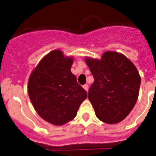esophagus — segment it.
Instances as JSON below:
<instances>
[{"label":"esophagus","mask_w":156,"mask_h":156,"mask_svg":"<svg viewBox=\"0 0 156 156\" xmlns=\"http://www.w3.org/2000/svg\"><path fill=\"white\" fill-rule=\"evenodd\" d=\"M83 88H84V90L86 91H88V90H89V87H88V85L87 84L83 85Z\"/></svg>","instance_id":"esophagus-1"}]
</instances>
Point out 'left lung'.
Listing matches in <instances>:
<instances>
[{"label": "left lung", "mask_w": 156, "mask_h": 156, "mask_svg": "<svg viewBox=\"0 0 156 156\" xmlns=\"http://www.w3.org/2000/svg\"><path fill=\"white\" fill-rule=\"evenodd\" d=\"M94 77L88 98L96 116L114 124L125 119L135 107L141 78L135 65L123 54L105 52L100 60L86 58Z\"/></svg>", "instance_id": "8db88e82"}]
</instances>
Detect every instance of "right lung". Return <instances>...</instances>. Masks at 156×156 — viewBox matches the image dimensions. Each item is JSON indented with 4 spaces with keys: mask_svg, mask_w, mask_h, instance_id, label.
Here are the masks:
<instances>
[{
    "mask_svg": "<svg viewBox=\"0 0 156 156\" xmlns=\"http://www.w3.org/2000/svg\"><path fill=\"white\" fill-rule=\"evenodd\" d=\"M73 58L61 50L45 56L31 73L28 94L35 111L49 123L61 126L71 121L87 97L70 71Z\"/></svg>",
    "mask_w": 156,
    "mask_h": 156,
    "instance_id": "obj_1",
    "label": "right lung"
}]
</instances>
